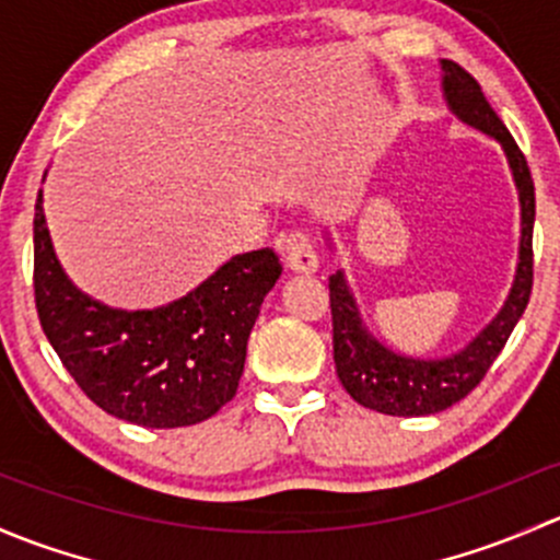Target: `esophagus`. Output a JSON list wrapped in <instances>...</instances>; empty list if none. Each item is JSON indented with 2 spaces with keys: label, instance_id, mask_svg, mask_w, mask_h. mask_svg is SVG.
I'll list each match as a JSON object with an SVG mask.
<instances>
[{
  "label": "esophagus",
  "instance_id": "obj_1",
  "mask_svg": "<svg viewBox=\"0 0 560 560\" xmlns=\"http://www.w3.org/2000/svg\"><path fill=\"white\" fill-rule=\"evenodd\" d=\"M282 256H285V264L293 269V272L313 275L318 272V253H315L313 240L304 232H293L282 240Z\"/></svg>",
  "mask_w": 560,
  "mask_h": 560
}]
</instances>
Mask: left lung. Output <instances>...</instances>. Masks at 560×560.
<instances>
[{
  "instance_id": "left-lung-1",
  "label": "left lung",
  "mask_w": 560,
  "mask_h": 560,
  "mask_svg": "<svg viewBox=\"0 0 560 560\" xmlns=\"http://www.w3.org/2000/svg\"><path fill=\"white\" fill-rule=\"evenodd\" d=\"M440 65L442 96H445L447 109L464 126L499 142L501 151H504L517 191V205H521V245H517L515 280H512L510 293H506L495 318L471 342H466L451 355H442V359H418V355H405L388 348L383 339L369 331L342 269H337V275L328 278L334 364H337L339 383L361 407L383 415H399V418L442 412L480 385L495 355L510 339L512 328L526 313L534 282L532 240L537 199H534V180L526 159H523L521 148L515 145L499 115L488 105L480 83L455 61L442 59Z\"/></svg>"
}]
</instances>
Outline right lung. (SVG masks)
<instances>
[{"label": "right lung", "mask_w": 560, "mask_h": 560, "mask_svg": "<svg viewBox=\"0 0 560 560\" xmlns=\"http://www.w3.org/2000/svg\"><path fill=\"white\" fill-rule=\"evenodd\" d=\"M282 264L272 247L240 253L186 296L153 310L96 302L67 278L34 207V299L61 364L96 407L145 429L212 418L234 399L247 337Z\"/></svg>", "instance_id": "right-lung-1"}]
</instances>
